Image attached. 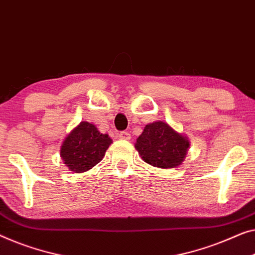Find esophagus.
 <instances>
[{
  "instance_id": "34e87169",
  "label": "esophagus",
  "mask_w": 255,
  "mask_h": 255,
  "mask_svg": "<svg viewBox=\"0 0 255 255\" xmlns=\"http://www.w3.org/2000/svg\"><path fill=\"white\" fill-rule=\"evenodd\" d=\"M120 139H123V140H130L131 139V134L128 133L127 131H122L120 132Z\"/></svg>"
}]
</instances>
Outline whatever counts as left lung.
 <instances>
[{
	"mask_svg": "<svg viewBox=\"0 0 255 255\" xmlns=\"http://www.w3.org/2000/svg\"><path fill=\"white\" fill-rule=\"evenodd\" d=\"M190 142L164 122L146 125L136 139L135 148L142 160L153 167L169 169L182 163Z\"/></svg>",
	"mask_w": 255,
	"mask_h": 255,
	"instance_id": "8db88e82",
	"label": "left lung"
}]
</instances>
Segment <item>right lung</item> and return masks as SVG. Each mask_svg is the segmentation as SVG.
<instances>
[{"label":"right lung","mask_w":255,"mask_h":255,"mask_svg":"<svg viewBox=\"0 0 255 255\" xmlns=\"http://www.w3.org/2000/svg\"><path fill=\"white\" fill-rule=\"evenodd\" d=\"M112 143L108 134H102L95 125L82 122L66 136L61 148L64 164L73 172L90 170L105 156Z\"/></svg>","instance_id":"obj_1"}]
</instances>
